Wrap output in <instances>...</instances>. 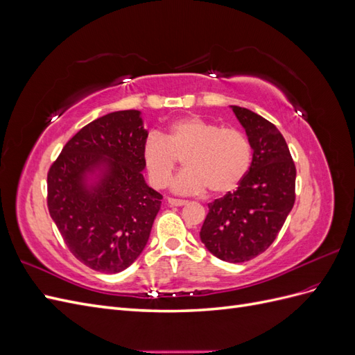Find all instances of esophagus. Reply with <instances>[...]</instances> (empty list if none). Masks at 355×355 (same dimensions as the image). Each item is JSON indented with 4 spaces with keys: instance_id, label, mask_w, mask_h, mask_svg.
I'll list each match as a JSON object with an SVG mask.
<instances>
[{
    "instance_id": "34e87169",
    "label": "esophagus",
    "mask_w": 355,
    "mask_h": 355,
    "mask_svg": "<svg viewBox=\"0 0 355 355\" xmlns=\"http://www.w3.org/2000/svg\"><path fill=\"white\" fill-rule=\"evenodd\" d=\"M167 202L170 204V206H176V207H180V206H185L187 201L185 200H179V198H171L168 197L167 198Z\"/></svg>"
}]
</instances>
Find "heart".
Here are the masks:
<instances>
[{"label": "heart", "instance_id": "heart-1", "mask_svg": "<svg viewBox=\"0 0 355 355\" xmlns=\"http://www.w3.org/2000/svg\"><path fill=\"white\" fill-rule=\"evenodd\" d=\"M252 157V144L243 132L198 116L175 121L163 137L151 135L142 149L146 173L155 188H164L179 159L184 161L185 170L171 184L184 196L204 189L213 196L227 194L247 175Z\"/></svg>", "mask_w": 355, "mask_h": 355}]
</instances>
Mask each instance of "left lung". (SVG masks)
Returning <instances> with one entry per match:
<instances>
[{
  "instance_id": "1",
  "label": "left lung",
  "mask_w": 355,
  "mask_h": 355,
  "mask_svg": "<svg viewBox=\"0 0 355 355\" xmlns=\"http://www.w3.org/2000/svg\"><path fill=\"white\" fill-rule=\"evenodd\" d=\"M231 108L252 144V164L237 189L209 204L200 239L220 261L240 263L263 253L283 228L295 204L296 167L272 123Z\"/></svg>"
}]
</instances>
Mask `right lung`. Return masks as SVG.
I'll return each mask as SVG.
<instances>
[{
    "mask_svg": "<svg viewBox=\"0 0 355 355\" xmlns=\"http://www.w3.org/2000/svg\"><path fill=\"white\" fill-rule=\"evenodd\" d=\"M146 137L139 111L106 114L69 139L47 173L50 216L94 271L125 270L148 243L163 196L142 175Z\"/></svg>",
    "mask_w": 355,
    "mask_h": 355,
    "instance_id": "obj_1",
    "label": "right lung"
}]
</instances>
